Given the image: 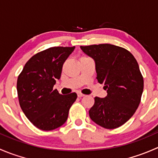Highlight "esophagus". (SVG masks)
<instances>
[{"instance_id": "34e87169", "label": "esophagus", "mask_w": 158, "mask_h": 158, "mask_svg": "<svg viewBox=\"0 0 158 158\" xmlns=\"http://www.w3.org/2000/svg\"><path fill=\"white\" fill-rule=\"evenodd\" d=\"M77 95H78V97H79V98H81V97L85 96V95H84V94L80 93V92H78V93H77Z\"/></svg>"}]
</instances>
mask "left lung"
Masks as SVG:
<instances>
[{"mask_svg":"<svg viewBox=\"0 0 158 158\" xmlns=\"http://www.w3.org/2000/svg\"><path fill=\"white\" fill-rule=\"evenodd\" d=\"M80 48L94 60L98 82L107 90L105 98L95 97L89 117L105 128L122 126L135 114L144 89L138 62L127 49L111 44Z\"/></svg>","mask_w":158,"mask_h":158,"instance_id":"8db88e82","label":"left lung"}]
</instances>
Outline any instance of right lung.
<instances>
[{
	"instance_id": "obj_1",
	"label": "right lung",
	"mask_w": 158,
	"mask_h": 158,
	"mask_svg": "<svg viewBox=\"0 0 158 158\" xmlns=\"http://www.w3.org/2000/svg\"><path fill=\"white\" fill-rule=\"evenodd\" d=\"M73 47H51L27 62L17 82L20 108L34 126L51 131L66 122L76 93L63 95L53 90L61 76L63 65L74 50Z\"/></svg>"
}]
</instances>
